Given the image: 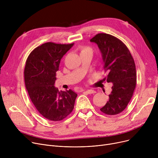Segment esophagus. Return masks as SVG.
<instances>
[{"label":"esophagus","instance_id":"obj_1","mask_svg":"<svg viewBox=\"0 0 158 158\" xmlns=\"http://www.w3.org/2000/svg\"><path fill=\"white\" fill-rule=\"evenodd\" d=\"M85 92L88 94H94L95 92L94 90L93 89H88V90H84Z\"/></svg>","mask_w":158,"mask_h":158}]
</instances>
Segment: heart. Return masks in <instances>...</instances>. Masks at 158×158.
Wrapping results in <instances>:
<instances>
[{
  "label": "heart",
  "instance_id": "obj_1",
  "mask_svg": "<svg viewBox=\"0 0 158 158\" xmlns=\"http://www.w3.org/2000/svg\"><path fill=\"white\" fill-rule=\"evenodd\" d=\"M81 54H92L93 50L88 46H81L79 47Z\"/></svg>",
  "mask_w": 158,
  "mask_h": 158
}]
</instances>
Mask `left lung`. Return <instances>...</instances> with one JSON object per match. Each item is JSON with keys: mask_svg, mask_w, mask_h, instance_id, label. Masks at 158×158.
<instances>
[{"mask_svg": "<svg viewBox=\"0 0 158 158\" xmlns=\"http://www.w3.org/2000/svg\"><path fill=\"white\" fill-rule=\"evenodd\" d=\"M90 41L97 44L102 53L107 72L103 81L113 83L109 100L101 111L108 115L117 114L126 108L136 88L134 59L127 46L111 35L98 33Z\"/></svg>", "mask_w": 158, "mask_h": 158, "instance_id": "8db88e82", "label": "left lung"}]
</instances>
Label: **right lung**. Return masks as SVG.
I'll list each match as a JSON object with an SVG mask.
<instances>
[{"mask_svg": "<svg viewBox=\"0 0 158 158\" xmlns=\"http://www.w3.org/2000/svg\"><path fill=\"white\" fill-rule=\"evenodd\" d=\"M73 45L47 42L29 55L24 69L25 85L38 111L51 121H61L71 113L77 94L59 92L54 86L56 72L63 56Z\"/></svg>", "mask_w": 158, "mask_h": 158, "instance_id": "right-lung-1", "label": "right lung"}]
</instances>
